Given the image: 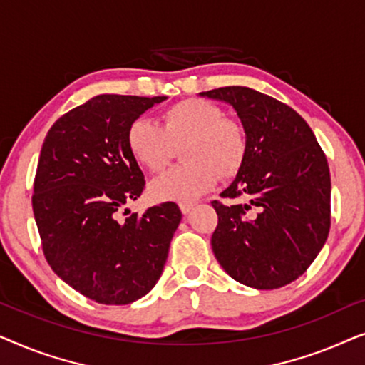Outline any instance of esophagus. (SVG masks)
Returning <instances> with one entry per match:
<instances>
[{
	"instance_id": "1",
	"label": "esophagus",
	"mask_w": 365,
	"mask_h": 365,
	"mask_svg": "<svg viewBox=\"0 0 365 365\" xmlns=\"http://www.w3.org/2000/svg\"><path fill=\"white\" fill-rule=\"evenodd\" d=\"M192 207H194V202H181V204H179V209H181L182 214H189V212H191Z\"/></svg>"
}]
</instances>
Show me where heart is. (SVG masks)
I'll return each mask as SVG.
<instances>
[{"instance_id":"obj_1","label":"heart","mask_w":365,"mask_h":365,"mask_svg":"<svg viewBox=\"0 0 365 365\" xmlns=\"http://www.w3.org/2000/svg\"><path fill=\"white\" fill-rule=\"evenodd\" d=\"M181 148V161L149 184L158 201L191 202L212 189L217 176L232 178L246 159L247 141L241 124L224 119L216 104L182 99L161 114V126L139 118L128 129L131 156L151 173H159Z\"/></svg>"}]
</instances>
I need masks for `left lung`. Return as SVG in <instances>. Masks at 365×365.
Listing matches in <instances>:
<instances>
[{"mask_svg":"<svg viewBox=\"0 0 365 365\" xmlns=\"http://www.w3.org/2000/svg\"><path fill=\"white\" fill-rule=\"evenodd\" d=\"M232 106L246 134L241 169L214 201L219 222L211 237L217 262L247 287L277 289L306 272L331 227V174L309 124L277 99L244 86L199 93ZM255 209V216L247 210Z\"/></svg>","mask_w":365,"mask_h":365,"instance_id":"left-lung-1","label":"left lung"}]
</instances>
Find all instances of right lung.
<instances>
[{
  "instance_id": "add662e5",
  "label": "right lung",
  "mask_w": 365,
  "mask_h": 365,
  "mask_svg": "<svg viewBox=\"0 0 365 365\" xmlns=\"http://www.w3.org/2000/svg\"><path fill=\"white\" fill-rule=\"evenodd\" d=\"M164 99L99 94L59 118L44 138L33 194L44 256L58 277L99 304L146 296L181 222L174 202L124 221L118 216L144 189L128 129Z\"/></svg>"
}]
</instances>
